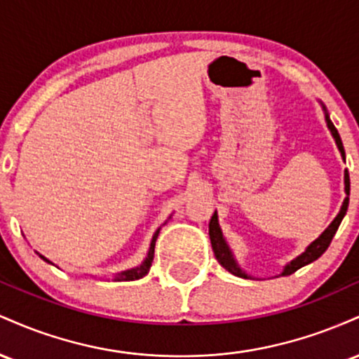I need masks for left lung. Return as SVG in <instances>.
<instances>
[{
	"label": "left lung",
	"instance_id": "obj_1",
	"mask_svg": "<svg viewBox=\"0 0 359 359\" xmlns=\"http://www.w3.org/2000/svg\"><path fill=\"white\" fill-rule=\"evenodd\" d=\"M320 106H323V111H324L325 125H327L329 131H331V135H332V138H334L336 147H337V150H339L341 156H343V160H346L344 147H343V142H341L339 133H337L336 126L332 125L331 118H329L327 109H325V106L323 104V102H320ZM344 192H346V197H344V201H343V205H341L339 212H337V216L334 217V219H332L331 224H329L327 228H325L324 231L319 234V238H316V240L312 241L311 245H309L307 248L299 255V257H295L294 259H290V262H288L287 265L283 266L282 273L277 275V277H287V275H292V273H294V271H297L299 269H302V266H306V265H309V263L316 262V259L319 258L325 250H327V246L331 245L332 238H334L337 228H339L341 221H343L346 211H348V204H349V174H348V170H344ZM209 238H211L214 257H216L217 262H219V265L222 266V269H226V270L229 271V273L236 275V277L251 278V275H248L245 270L241 269L240 263H238L236 257H234L233 250L229 248L228 241H226V238L222 236L219 219H217V211H214L211 221H209Z\"/></svg>",
	"mask_w": 359,
	"mask_h": 359
}]
</instances>
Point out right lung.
<instances>
[{"label":"right lung","instance_id":"obj_1","mask_svg":"<svg viewBox=\"0 0 359 359\" xmlns=\"http://www.w3.org/2000/svg\"><path fill=\"white\" fill-rule=\"evenodd\" d=\"M168 219H170V217H168ZM160 229H162V228H158V229H156L154 236H151V241H150V248H148V253H147L145 259H143V262L140 263L138 266H135V269H130V270H123V271H119V273L114 275V277H113L114 282H131V280H138V278L145 277V275L148 273V270H150V266H151V262H154L155 241H156V236H158ZM39 257L42 258L43 262H47V263H50V265H53V263L50 262V259H47V258H45L43 255H40V253H39Z\"/></svg>","mask_w":359,"mask_h":359}]
</instances>
